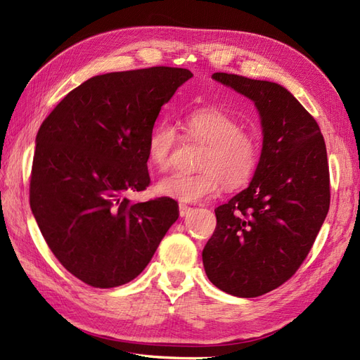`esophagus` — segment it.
<instances>
[{
    "label": "esophagus",
    "mask_w": 360,
    "mask_h": 360,
    "mask_svg": "<svg viewBox=\"0 0 360 360\" xmlns=\"http://www.w3.org/2000/svg\"><path fill=\"white\" fill-rule=\"evenodd\" d=\"M191 207H188V205H184V203H179V215L181 217H186V215H188L191 212Z\"/></svg>",
    "instance_id": "esophagus-1"
}]
</instances>
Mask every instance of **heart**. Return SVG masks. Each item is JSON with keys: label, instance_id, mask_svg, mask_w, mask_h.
I'll return each mask as SVG.
<instances>
[{"label": "heart", "instance_id": "heart-1", "mask_svg": "<svg viewBox=\"0 0 360 360\" xmlns=\"http://www.w3.org/2000/svg\"><path fill=\"white\" fill-rule=\"evenodd\" d=\"M187 136L205 145L198 158L196 173H173L158 182L157 191L179 202H199L214 196L224 184L233 190L245 186L261 164L262 148L258 136L243 129V123L219 108H198L184 120ZM178 131L167 122L152 128L146 143L148 162L158 172L172 166Z\"/></svg>", "mask_w": 360, "mask_h": 360}]
</instances>
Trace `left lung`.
<instances>
[{"label":"left lung","mask_w":360,"mask_h":360,"mask_svg":"<svg viewBox=\"0 0 360 360\" xmlns=\"http://www.w3.org/2000/svg\"><path fill=\"white\" fill-rule=\"evenodd\" d=\"M215 81L255 102L262 155L249 187L215 208L217 226L202 252L219 290L258 297L295 274L330 207L327 150L316 120L285 87L215 72Z\"/></svg>","instance_id":"8db88e82"}]
</instances>
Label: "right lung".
<instances>
[{"label": "right lung", "mask_w": 360, "mask_h": 360, "mask_svg": "<svg viewBox=\"0 0 360 360\" xmlns=\"http://www.w3.org/2000/svg\"><path fill=\"white\" fill-rule=\"evenodd\" d=\"M193 77L153 66L84 81L39 128L30 207L58 262L94 288L128 283L146 269L178 220V203H132L150 184L146 143L161 107Z\"/></svg>", "instance_id": "add662e5"}]
</instances>
